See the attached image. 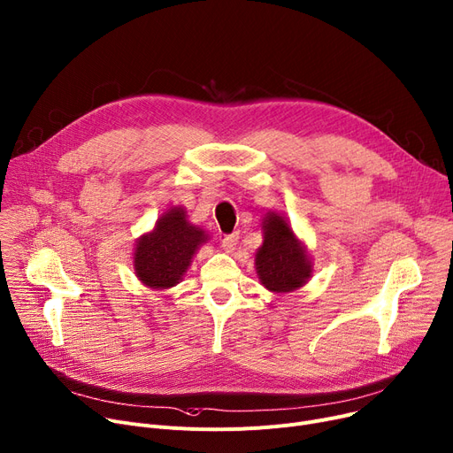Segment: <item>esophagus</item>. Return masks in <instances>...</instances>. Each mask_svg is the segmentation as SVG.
I'll return each instance as SVG.
<instances>
[{"instance_id": "1", "label": "esophagus", "mask_w": 453, "mask_h": 453, "mask_svg": "<svg viewBox=\"0 0 453 453\" xmlns=\"http://www.w3.org/2000/svg\"><path fill=\"white\" fill-rule=\"evenodd\" d=\"M237 239H239V234H237V232L223 237L221 247L225 249V252H234V249H235V245H237Z\"/></svg>"}]
</instances>
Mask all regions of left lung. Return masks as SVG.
<instances>
[{
	"mask_svg": "<svg viewBox=\"0 0 453 453\" xmlns=\"http://www.w3.org/2000/svg\"><path fill=\"white\" fill-rule=\"evenodd\" d=\"M261 230L263 243L254 257L261 285L274 295H287L303 287L312 276V261L287 218L269 210L261 219Z\"/></svg>",
	"mask_w": 453,
	"mask_h": 453,
	"instance_id": "left-lung-1",
	"label": "left lung"
}]
</instances>
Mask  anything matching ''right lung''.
Returning <instances> with one entry per match:
<instances>
[{
	"mask_svg": "<svg viewBox=\"0 0 453 453\" xmlns=\"http://www.w3.org/2000/svg\"><path fill=\"white\" fill-rule=\"evenodd\" d=\"M208 239L204 228L188 221L184 206H170L155 226L137 239L133 250L135 276L151 290L175 287Z\"/></svg>",
	"mask_w": 453,
	"mask_h": 453,
	"instance_id": "obj_1",
	"label": "right lung"
}]
</instances>
